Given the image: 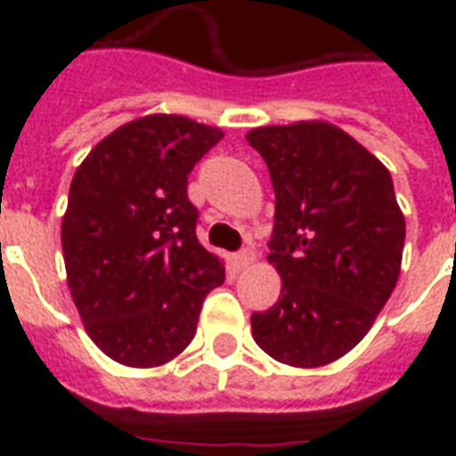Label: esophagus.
Segmentation results:
<instances>
[{"instance_id":"obj_1","label":"esophagus","mask_w":456,"mask_h":456,"mask_svg":"<svg viewBox=\"0 0 456 456\" xmlns=\"http://www.w3.org/2000/svg\"><path fill=\"white\" fill-rule=\"evenodd\" d=\"M234 264H237V268H248L254 264V251L251 248H241L237 256H234Z\"/></svg>"}]
</instances>
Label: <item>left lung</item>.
Instances as JSON below:
<instances>
[{
    "label": "left lung",
    "instance_id": "left-lung-1",
    "mask_svg": "<svg viewBox=\"0 0 456 456\" xmlns=\"http://www.w3.org/2000/svg\"><path fill=\"white\" fill-rule=\"evenodd\" d=\"M247 141L276 192L268 261L283 281L251 335L276 362L325 366L362 342L398 283L405 219L391 173L327 121L258 126Z\"/></svg>",
    "mask_w": 456,
    "mask_h": 456
}]
</instances>
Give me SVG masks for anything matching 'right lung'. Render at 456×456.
I'll return each mask as SVG.
<instances>
[{"label": "right lung", "instance_id": "add662e5", "mask_svg": "<svg viewBox=\"0 0 456 456\" xmlns=\"http://www.w3.org/2000/svg\"><path fill=\"white\" fill-rule=\"evenodd\" d=\"M224 134L149 114L94 146L75 170L61 244L87 335L110 359L151 369L195 337L224 266L195 234L188 175Z\"/></svg>", "mask_w": 456, "mask_h": 456}]
</instances>
